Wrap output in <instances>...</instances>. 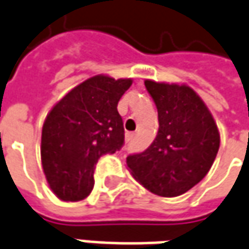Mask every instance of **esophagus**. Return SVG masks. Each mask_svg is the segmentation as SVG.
<instances>
[{
    "label": "esophagus",
    "instance_id": "34e87169",
    "mask_svg": "<svg viewBox=\"0 0 249 249\" xmlns=\"http://www.w3.org/2000/svg\"><path fill=\"white\" fill-rule=\"evenodd\" d=\"M134 138L135 134H133V133H127V134H126V142H127V143H131V142L134 141Z\"/></svg>",
    "mask_w": 249,
    "mask_h": 249
}]
</instances>
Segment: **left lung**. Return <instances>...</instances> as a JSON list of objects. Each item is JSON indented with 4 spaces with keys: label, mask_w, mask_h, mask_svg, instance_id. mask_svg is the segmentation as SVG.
Returning <instances> with one entry per match:
<instances>
[{
    "label": "left lung",
    "mask_w": 249,
    "mask_h": 249,
    "mask_svg": "<svg viewBox=\"0 0 249 249\" xmlns=\"http://www.w3.org/2000/svg\"><path fill=\"white\" fill-rule=\"evenodd\" d=\"M159 114L150 146L127 156L134 179L160 196H178L203 179L218 153L219 133L210 111L190 87L145 81Z\"/></svg>",
    "instance_id": "left-lung-1"
}]
</instances>
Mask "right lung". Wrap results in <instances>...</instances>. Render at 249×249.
Returning <instances> with one entry per match:
<instances>
[{"label":"right lung","mask_w":249,"mask_h":249,"mask_svg":"<svg viewBox=\"0 0 249 249\" xmlns=\"http://www.w3.org/2000/svg\"><path fill=\"white\" fill-rule=\"evenodd\" d=\"M131 80L95 75L58 102L42 130V165L50 188L59 199L87 198L95 184L99 159L124 145L118 103Z\"/></svg>","instance_id":"1"}]
</instances>
